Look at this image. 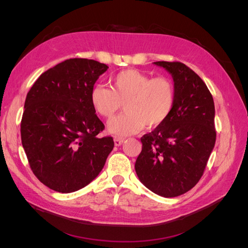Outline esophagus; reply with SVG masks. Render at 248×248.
<instances>
[{
    "mask_svg": "<svg viewBox=\"0 0 248 248\" xmlns=\"http://www.w3.org/2000/svg\"><path fill=\"white\" fill-rule=\"evenodd\" d=\"M114 142H115V146L116 147H119L121 146L123 142H124V139H121V138H115L114 139Z\"/></svg>",
    "mask_w": 248,
    "mask_h": 248,
    "instance_id": "34e87169",
    "label": "esophagus"
}]
</instances>
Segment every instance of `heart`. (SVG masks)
Listing matches in <instances>:
<instances>
[{
    "mask_svg": "<svg viewBox=\"0 0 248 248\" xmlns=\"http://www.w3.org/2000/svg\"><path fill=\"white\" fill-rule=\"evenodd\" d=\"M110 87L96 85L90 99L97 114L107 119L124 103L126 112L108 124V132L117 137L131 136L144 127L155 128L166 121L174 108L175 88L168 78H151L147 73L127 69L110 78Z\"/></svg>",
    "mask_w": 248,
    "mask_h": 248,
    "instance_id": "heart-1",
    "label": "heart"
}]
</instances>
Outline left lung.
I'll return each instance as SVG.
<instances>
[{"mask_svg": "<svg viewBox=\"0 0 248 248\" xmlns=\"http://www.w3.org/2000/svg\"><path fill=\"white\" fill-rule=\"evenodd\" d=\"M172 78L175 103L169 118L140 139V181L164 198L190 190L206 168L216 140L213 97L198 74L180 62H154Z\"/></svg>", "mask_w": 248, "mask_h": 248, "instance_id": "obj_1", "label": "left lung"}]
</instances>
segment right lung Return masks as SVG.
I'll return each instance as SVG.
<instances>
[{
	"label": "right lung",
	"mask_w": 248,
	"mask_h": 248,
	"mask_svg": "<svg viewBox=\"0 0 248 248\" xmlns=\"http://www.w3.org/2000/svg\"><path fill=\"white\" fill-rule=\"evenodd\" d=\"M108 65L69 59L42 73L30 90L20 124L21 144L34 175L48 188L69 193L99 175L114 148L98 138L104 125L90 94Z\"/></svg>",
	"instance_id": "right-lung-1"
}]
</instances>
